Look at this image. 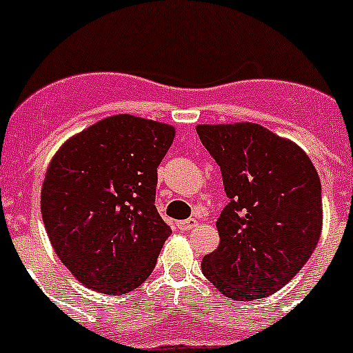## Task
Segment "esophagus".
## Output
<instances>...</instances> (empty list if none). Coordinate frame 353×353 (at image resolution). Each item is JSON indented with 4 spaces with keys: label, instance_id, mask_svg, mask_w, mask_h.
Masks as SVG:
<instances>
[{
    "label": "esophagus",
    "instance_id": "obj_1",
    "mask_svg": "<svg viewBox=\"0 0 353 353\" xmlns=\"http://www.w3.org/2000/svg\"><path fill=\"white\" fill-rule=\"evenodd\" d=\"M196 226H198V221H196V219L179 221V230H182V232H189V230H194Z\"/></svg>",
    "mask_w": 353,
    "mask_h": 353
}]
</instances>
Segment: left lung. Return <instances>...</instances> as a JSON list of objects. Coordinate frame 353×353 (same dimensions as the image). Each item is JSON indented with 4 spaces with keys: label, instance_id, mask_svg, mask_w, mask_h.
I'll use <instances>...</instances> for the list:
<instances>
[{
    "label": "left lung",
    "instance_id": "obj_1",
    "mask_svg": "<svg viewBox=\"0 0 353 353\" xmlns=\"http://www.w3.org/2000/svg\"><path fill=\"white\" fill-rule=\"evenodd\" d=\"M196 132L230 198L215 223L219 245L201 272L232 301L269 297L297 276L320 240V176L301 146L258 123H203Z\"/></svg>",
    "mask_w": 353,
    "mask_h": 353
}]
</instances>
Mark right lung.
<instances>
[{"instance_id":"obj_1","label":"right lung","mask_w":353,"mask_h":353,"mask_svg":"<svg viewBox=\"0 0 353 353\" xmlns=\"http://www.w3.org/2000/svg\"><path fill=\"white\" fill-rule=\"evenodd\" d=\"M173 138L168 123L114 114L72 136L52 157L42 219L61 263L86 288L123 295L154 270L171 235L155 189Z\"/></svg>"}]
</instances>
